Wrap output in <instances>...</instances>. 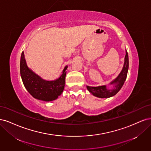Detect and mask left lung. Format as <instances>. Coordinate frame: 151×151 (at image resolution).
I'll return each mask as SVG.
<instances>
[{
    "mask_svg": "<svg viewBox=\"0 0 151 151\" xmlns=\"http://www.w3.org/2000/svg\"><path fill=\"white\" fill-rule=\"evenodd\" d=\"M129 69V56L127 50L125 57V62L123 69L120 72L119 75L111 83V84H115V88L113 90H108L106 88V86H100L96 87H91L87 86L86 88L94 96L99 97V98H109L118 93L119 90L122 87L124 82L127 76V72Z\"/></svg>",
    "mask_w": 151,
    "mask_h": 151,
    "instance_id": "1",
    "label": "left lung"
}]
</instances>
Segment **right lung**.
Returning a JSON list of instances; mask_svg holds the SVG:
<instances>
[{"instance_id": "add662e5", "label": "right lung", "mask_w": 151, "mask_h": 151, "mask_svg": "<svg viewBox=\"0 0 151 151\" xmlns=\"http://www.w3.org/2000/svg\"><path fill=\"white\" fill-rule=\"evenodd\" d=\"M67 66L63 71L62 75L55 81H46L28 68L24 52L20 62V73L25 88L35 99L49 101L56 100L64 90Z\"/></svg>"}]
</instances>
